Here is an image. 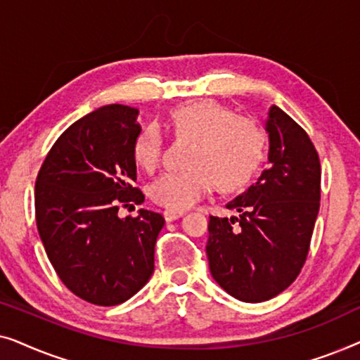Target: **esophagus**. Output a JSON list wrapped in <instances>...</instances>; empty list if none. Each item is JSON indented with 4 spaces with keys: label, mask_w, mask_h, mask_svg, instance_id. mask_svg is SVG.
Masks as SVG:
<instances>
[{
    "label": "esophagus",
    "mask_w": 360,
    "mask_h": 360,
    "mask_svg": "<svg viewBox=\"0 0 360 360\" xmlns=\"http://www.w3.org/2000/svg\"><path fill=\"white\" fill-rule=\"evenodd\" d=\"M184 214L185 213H181V211H170V210L164 211V218H165L167 223H172V221L181 218V216H184Z\"/></svg>",
    "instance_id": "esophagus-1"
}]
</instances>
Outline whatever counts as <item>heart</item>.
I'll list each match as a JSON object with an SVG mask.
<instances>
[{"mask_svg":"<svg viewBox=\"0 0 360 360\" xmlns=\"http://www.w3.org/2000/svg\"><path fill=\"white\" fill-rule=\"evenodd\" d=\"M172 129L180 137L195 139L185 172H167L150 185L157 205L185 211L213 190L244 186L257 172L265 152V136L248 117L218 101L188 103L170 115ZM164 150V136L157 124H147L134 142V159L146 170L155 169Z\"/></svg>","mask_w":360,"mask_h":360,"instance_id":"heart-1","label":"heart"}]
</instances>
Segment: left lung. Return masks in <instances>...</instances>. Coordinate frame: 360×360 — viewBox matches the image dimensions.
<instances>
[{"instance_id": "8db88e82", "label": "left lung", "mask_w": 360, "mask_h": 360, "mask_svg": "<svg viewBox=\"0 0 360 360\" xmlns=\"http://www.w3.org/2000/svg\"><path fill=\"white\" fill-rule=\"evenodd\" d=\"M264 126L269 167L226 205L239 216H210L206 244L216 283L245 303L274 298L298 277L321 195V167L307 132L275 105Z\"/></svg>"}]
</instances>
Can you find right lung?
I'll return each instance as SVG.
<instances>
[{
	"label": "right lung",
	"mask_w": 360,
	"mask_h": 360,
	"mask_svg": "<svg viewBox=\"0 0 360 360\" xmlns=\"http://www.w3.org/2000/svg\"><path fill=\"white\" fill-rule=\"evenodd\" d=\"M139 110L106 105L80 117L56 141L36 180V221L47 257L65 287L100 307L124 303L154 274L165 219L141 208L134 142ZM132 206V205H131Z\"/></svg>",
	"instance_id": "1"
}]
</instances>
